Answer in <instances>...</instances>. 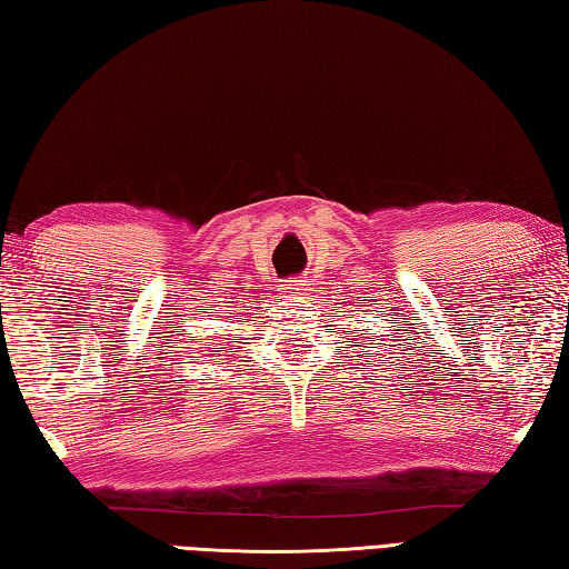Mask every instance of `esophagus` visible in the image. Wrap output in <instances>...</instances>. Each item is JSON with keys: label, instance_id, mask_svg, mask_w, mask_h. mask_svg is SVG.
I'll return each mask as SVG.
<instances>
[{"label": "esophagus", "instance_id": "1", "mask_svg": "<svg viewBox=\"0 0 569 569\" xmlns=\"http://www.w3.org/2000/svg\"><path fill=\"white\" fill-rule=\"evenodd\" d=\"M301 289H305V280H301V277H292V280H287V284H284L287 295H299Z\"/></svg>", "mask_w": 569, "mask_h": 569}]
</instances>
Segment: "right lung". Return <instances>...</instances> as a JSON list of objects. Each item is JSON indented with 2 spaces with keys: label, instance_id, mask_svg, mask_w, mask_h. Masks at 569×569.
Here are the masks:
<instances>
[{
  "label": "right lung",
  "instance_id": "1",
  "mask_svg": "<svg viewBox=\"0 0 569 569\" xmlns=\"http://www.w3.org/2000/svg\"><path fill=\"white\" fill-rule=\"evenodd\" d=\"M213 313V311H211ZM189 340H192V336H189ZM194 340H199V338H194ZM199 343H201V340H199Z\"/></svg>",
  "mask_w": 569,
  "mask_h": 569
}]
</instances>
